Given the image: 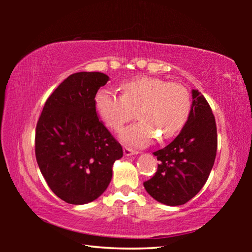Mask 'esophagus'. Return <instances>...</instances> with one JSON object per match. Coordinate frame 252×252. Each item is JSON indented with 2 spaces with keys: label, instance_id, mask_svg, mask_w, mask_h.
I'll list each match as a JSON object with an SVG mask.
<instances>
[{
  "label": "esophagus",
  "instance_id": "1",
  "mask_svg": "<svg viewBox=\"0 0 252 252\" xmlns=\"http://www.w3.org/2000/svg\"><path fill=\"white\" fill-rule=\"evenodd\" d=\"M123 153H125L126 157H131V156H134V155H138V151L135 150H132L130 148H125L123 149Z\"/></svg>",
  "mask_w": 252,
  "mask_h": 252
}]
</instances>
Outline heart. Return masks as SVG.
<instances>
[{"label":"heart","instance_id":"b5f03b06","mask_svg":"<svg viewBox=\"0 0 252 252\" xmlns=\"http://www.w3.org/2000/svg\"><path fill=\"white\" fill-rule=\"evenodd\" d=\"M122 94L102 89L95 94L94 105L101 120L111 130L119 131L136 117L140 121L120 132L127 146L146 147L158 136L160 141L180 132L191 112V95L179 83L140 76L121 85Z\"/></svg>","mask_w":252,"mask_h":252}]
</instances>
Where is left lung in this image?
<instances>
[{"label": "left lung", "instance_id": "8db88e82", "mask_svg": "<svg viewBox=\"0 0 252 252\" xmlns=\"http://www.w3.org/2000/svg\"><path fill=\"white\" fill-rule=\"evenodd\" d=\"M217 126L210 105L192 90L189 119L167 147L153 152L159 164L155 176L143 183L147 192L167 206H181L192 199L204 183L217 155Z\"/></svg>", "mask_w": 252, "mask_h": 252}]
</instances>
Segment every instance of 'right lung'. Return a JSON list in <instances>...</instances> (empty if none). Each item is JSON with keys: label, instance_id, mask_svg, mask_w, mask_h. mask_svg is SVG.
I'll list each match as a JSON object with an SVG mask.
<instances>
[{"label": "right lung", "instance_id": "1", "mask_svg": "<svg viewBox=\"0 0 252 252\" xmlns=\"http://www.w3.org/2000/svg\"><path fill=\"white\" fill-rule=\"evenodd\" d=\"M109 76L78 72L46 100L35 131V157L50 189L63 201L85 204L104 192L122 147L97 118L94 97Z\"/></svg>", "mask_w": 252, "mask_h": 252}]
</instances>
